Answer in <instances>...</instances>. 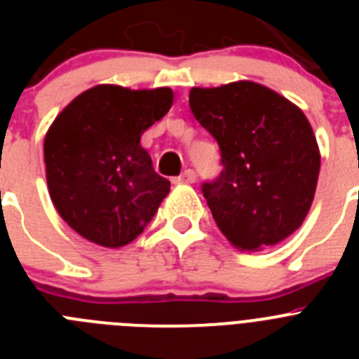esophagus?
I'll return each mask as SVG.
<instances>
[{
    "label": "esophagus",
    "instance_id": "1",
    "mask_svg": "<svg viewBox=\"0 0 359 359\" xmlns=\"http://www.w3.org/2000/svg\"><path fill=\"white\" fill-rule=\"evenodd\" d=\"M194 182H196V172L192 169H187L182 176L174 180V183H194Z\"/></svg>",
    "mask_w": 359,
    "mask_h": 359
}]
</instances>
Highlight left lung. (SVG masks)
Masks as SVG:
<instances>
[{
    "instance_id": "obj_1",
    "label": "left lung",
    "mask_w": 359,
    "mask_h": 359,
    "mask_svg": "<svg viewBox=\"0 0 359 359\" xmlns=\"http://www.w3.org/2000/svg\"><path fill=\"white\" fill-rule=\"evenodd\" d=\"M190 109L221 149L223 170L203 196L237 250L275 246L304 223L315 198L320 149L286 97L252 81L192 88Z\"/></svg>"
}]
</instances>
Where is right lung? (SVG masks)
<instances>
[{"mask_svg":"<svg viewBox=\"0 0 359 359\" xmlns=\"http://www.w3.org/2000/svg\"><path fill=\"white\" fill-rule=\"evenodd\" d=\"M170 88L98 84L75 97L44 136L48 192L79 236L120 248L140 236L167 198L140 138L167 115Z\"/></svg>","mask_w":359,"mask_h":359,"instance_id":"add662e5","label":"right lung"}]
</instances>
